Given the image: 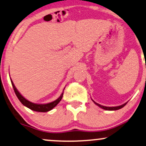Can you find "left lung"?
<instances>
[{
  "mask_svg": "<svg viewBox=\"0 0 146 146\" xmlns=\"http://www.w3.org/2000/svg\"><path fill=\"white\" fill-rule=\"evenodd\" d=\"M92 101L94 102V103L95 104H96L97 106H98L100 107L101 108H102V109H104V110H117L121 109V108H123V106H125V104H127V102H126V103L123 104H122V105L119 106H115V107H107V106H102V105H100V104H99L95 102L93 100H92Z\"/></svg>",
  "mask_w": 146,
  "mask_h": 146,
  "instance_id": "8db88e82",
  "label": "left lung"
}]
</instances>
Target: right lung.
<instances>
[{"label":"right lung","mask_w":146,"mask_h":146,"mask_svg":"<svg viewBox=\"0 0 146 146\" xmlns=\"http://www.w3.org/2000/svg\"><path fill=\"white\" fill-rule=\"evenodd\" d=\"M11 80L12 85H13V87L14 88V90H15V92L16 94V95H17V98L20 100V102H21L24 106H25L26 107L29 108H30L33 111H40V112H46V111H48L50 110H51L52 109H53L60 102L62 98L64 92H62V93L60 96L55 101L52 102L50 103L45 104H38L33 103L27 100V99L25 98H24L23 96L20 94L19 92L17 90V88H16L15 86L14 85L13 82L12 81V80Z\"/></svg>","instance_id":"right-lung-1"}]
</instances>
